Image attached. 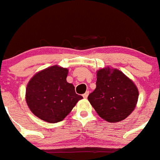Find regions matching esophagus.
<instances>
[{"instance_id": "34e87169", "label": "esophagus", "mask_w": 160, "mask_h": 160, "mask_svg": "<svg viewBox=\"0 0 160 160\" xmlns=\"http://www.w3.org/2000/svg\"><path fill=\"white\" fill-rule=\"evenodd\" d=\"M88 95H89V91H86V92L83 95V97H84V99H86V98L88 97Z\"/></svg>"}]
</instances>
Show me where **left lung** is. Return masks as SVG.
I'll return each instance as SVG.
<instances>
[{"instance_id":"obj_1","label":"left lung","mask_w":160,"mask_h":160,"mask_svg":"<svg viewBox=\"0 0 160 160\" xmlns=\"http://www.w3.org/2000/svg\"><path fill=\"white\" fill-rule=\"evenodd\" d=\"M96 88L88 96L95 111L105 121L116 123L126 119L136 107L139 90L118 69L102 68L96 72Z\"/></svg>"}]
</instances>
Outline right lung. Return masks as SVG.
Instances as JSON below:
<instances>
[{
  "mask_svg": "<svg viewBox=\"0 0 160 160\" xmlns=\"http://www.w3.org/2000/svg\"><path fill=\"white\" fill-rule=\"evenodd\" d=\"M69 70L55 65L36 73L26 85V101L39 119L57 123L70 114L83 99L66 80Z\"/></svg>",
  "mask_w": 160,
  "mask_h": 160,
  "instance_id": "right-lung-1",
  "label": "right lung"
}]
</instances>
